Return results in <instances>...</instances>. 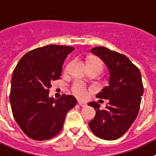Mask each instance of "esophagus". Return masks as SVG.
<instances>
[{
    "mask_svg": "<svg viewBox=\"0 0 156 156\" xmlns=\"http://www.w3.org/2000/svg\"><path fill=\"white\" fill-rule=\"evenodd\" d=\"M78 104H79L80 106H82V107H86V103L82 102V101H78Z\"/></svg>",
    "mask_w": 156,
    "mask_h": 156,
    "instance_id": "obj_1",
    "label": "esophagus"
}]
</instances>
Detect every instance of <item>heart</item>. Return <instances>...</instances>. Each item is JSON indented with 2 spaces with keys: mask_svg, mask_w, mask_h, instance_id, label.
Listing matches in <instances>:
<instances>
[{
  "mask_svg": "<svg viewBox=\"0 0 156 156\" xmlns=\"http://www.w3.org/2000/svg\"><path fill=\"white\" fill-rule=\"evenodd\" d=\"M68 65L66 68V71H67L69 69ZM96 68L99 70L100 71H102L103 70V63L101 59H97V58H93L91 59L89 62V68ZM71 91L73 94L79 99H86L88 97V89L83 83L80 82H77L73 84L72 87H71Z\"/></svg>",
  "mask_w": 156,
  "mask_h": 156,
  "instance_id": "heart-1",
  "label": "heart"
}]
</instances>
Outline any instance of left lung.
Masks as SVG:
<instances>
[{
    "instance_id": "8db88e82",
    "label": "left lung",
    "mask_w": 156,
    "mask_h": 156,
    "mask_svg": "<svg viewBox=\"0 0 156 156\" xmlns=\"http://www.w3.org/2000/svg\"><path fill=\"white\" fill-rule=\"evenodd\" d=\"M92 53L98 55L107 65L109 84L97 98L109 102L104 110L97 102L89 103L96 110V115L89 126L92 132L104 140H116L122 136L133 122L140 110L144 86L140 70L123 54L104 47H95Z\"/></svg>"
}]
</instances>
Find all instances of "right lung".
Segmentation results:
<instances>
[{"mask_svg":"<svg viewBox=\"0 0 156 156\" xmlns=\"http://www.w3.org/2000/svg\"><path fill=\"white\" fill-rule=\"evenodd\" d=\"M74 48L49 44L31 50L13 70L10 103L15 120L23 133L35 140L51 139L63 128L67 112L77 100L62 95L48 97L51 82L60 78L65 59Z\"/></svg>","mask_w":156,"mask_h":156,"instance_id":"obj_1","label":"right lung"}]
</instances>
